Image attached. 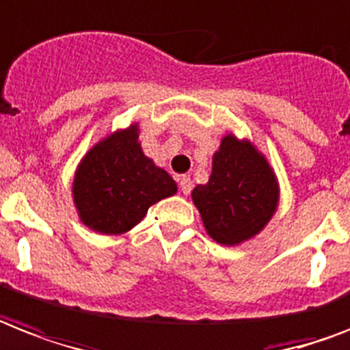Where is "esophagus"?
<instances>
[{
    "instance_id": "obj_1",
    "label": "esophagus",
    "mask_w": 350,
    "mask_h": 350,
    "mask_svg": "<svg viewBox=\"0 0 350 350\" xmlns=\"http://www.w3.org/2000/svg\"><path fill=\"white\" fill-rule=\"evenodd\" d=\"M180 190L185 196L190 194V190H192V180H190L189 176H181L180 178Z\"/></svg>"
}]
</instances>
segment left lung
I'll use <instances>...</instances> for the list:
<instances>
[{
  "mask_svg": "<svg viewBox=\"0 0 350 350\" xmlns=\"http://www.w3.org/2000/svg\"><path fill=\"white\" fill-rule=\"evenodd\" d=\"M278 180L250 140L223 136L208 183L196 185L192 201L215 243L237 246L260 234L278 206Z\"/></svg>",
  "mask_w": 350,
  "mask_h": 350,
  "instance_id": "8db88e82",
  "label": "left lung"
}]
</instances>
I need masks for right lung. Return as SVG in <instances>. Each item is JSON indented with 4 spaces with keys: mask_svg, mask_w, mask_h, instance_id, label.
<instances>
[{
    "mask_svg": "<svg viewBox=\"0 0 350 350\" xmlns=\"http://www.w3.org/2000/svg\"><path fill=\"white\" fill-rule=\"evenodd\" d=\"M138 124L102 138L88 150L73 178V203L88 228L120 235L146 217L150 204L170 198L178 185L147 158L138 142Z\"/></svg>",
    "mask_w": 350,
    "mask_h": 350,
    "instance_id": "obj_1",
    "label": "right lung"
}]
</instances>
